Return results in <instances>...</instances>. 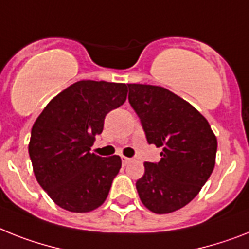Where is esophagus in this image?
<instances>
[{
	"label": "esophagus",
	"instance_id": "obj_1",
	"mask_svg": "<svg viewBox=\"0 0 249 249\" xmlns=\"http://www.w3.org/2000/svg\"><path fill=\"white\" fill-rule=\"evenodd\" d=\"M132 161V159H129V158H126V157H122V164L123 165H127V164H129Z\"/></svg>",
	"mask_w": 249,
	"mask_h": 249
}]
</instances>
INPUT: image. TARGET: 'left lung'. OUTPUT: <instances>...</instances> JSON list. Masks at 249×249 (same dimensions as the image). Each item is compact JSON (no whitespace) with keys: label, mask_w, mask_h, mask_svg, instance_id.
<instances>
[{"label":"left lung","mask_w":249,"mask_h":249,"mask_svg":"<svg viewBox=\"0 0 249 249\" xmlns=\"http://www.w3.org/2000/svg\"><path fill=\"white\" fill-rule=\"evenodd\" d=\"M128 100L149 143L161 147L159 163H145L136 182L140 200L155 213L179 210L198 195L215 166L217 140L207 120L170 90L127 84Z\"/></svg>","instance_id":"left-lung-1"}]
</instances>
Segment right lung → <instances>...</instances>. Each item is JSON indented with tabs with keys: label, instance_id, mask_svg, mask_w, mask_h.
I'll list each match as a JSON object with an SVG mask.
<instances>
[{
	"label": "right lung",
	"instance_id": "add662e5",
	"mask_svg": "<svg viewBox=\"0 0 249 249\" xmlns=\"http://www.w3.org/2000/svg\"><path fill=\"white\" fill-rule=\"evenodd\" d=\"M127 85L81 80L55 95L33 124L29 155L38 183L55 205L90 213L109 194L122 160L90 153L107 113L127 99Z\"/></svg>",
	"mask_w": 249,
	"mask_h": 249
}]
</instances>
